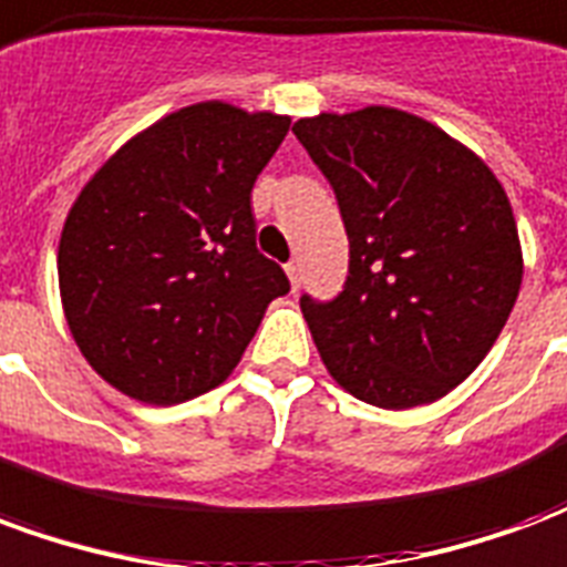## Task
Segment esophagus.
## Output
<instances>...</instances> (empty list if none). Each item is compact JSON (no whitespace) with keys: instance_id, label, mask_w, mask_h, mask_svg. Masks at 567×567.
Here are the masks:
<instances>
[{"instance_id":"1","label":"esophagus","mask_w":567,"mask_h":567,"mask_svg":"<svg viewBox=\"0 0 567 567\" xmlns=\"http://www.w3.org/2000/svg\"><path fill=\"white\" fill-rule=\"evenodd\" d=\"M285 272H288V279H291V288H300V264L291 260V264H285Z\"/></svg>"}]
</instances>
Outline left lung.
<instances>
[{
    "label": "left lung",
    "instance_id": "8db88e82",
    "mask_svg": "<svg viewBox=\"0 0 567 567\" xmlns=\"http://www.w3.org/2000/svg\"><path fill=\"white\" fill-rule=\"evenodd\" d=\"M295 136L349 236L343 291L300 297L328 373L385 410L450 394L488 355L523 285L501 182L450 133L389 105L300 117Z\"/></svg>",
    "mask_w": 567,
    "mask_h": 567
}]
</instances>
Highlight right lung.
Instances as JSON below:
<instances>
[{
	"mask_svg": "<svg viewBox=\"0 0 567 567\" xmlns=\"http://www.w3.org/2000/svg\"><path fill=\"white\" fill-rule=\"evenodd\" d=\"M288 115L197 103L136 133L81 187L56 276L69 331L142 404L221 385L288 276L255 246L251 187Z\"/></svg>",
	"mask_w": 567,
	"mask_h": 567,
	"instance_id": "1",
	"label": "right lung"
}]
</instances>
